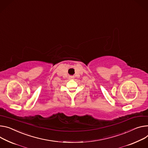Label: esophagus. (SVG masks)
<instances>
[{
  "label": "esophagus",
  "mask_w": 148,
  "mask_h": 148,
  "mask_svg": "<svg viewBox=\"0 0 148 148\" xmlns=\"http://www.w3.org/2000/svg\"><path fill=\"white\" fill-rule=\"evenodd\" d=\"M69 78L70 79H72V78H73V76H70V77H69Z\"/></svg>",
  "instance_id": "obj_1"
}]
</instances>
